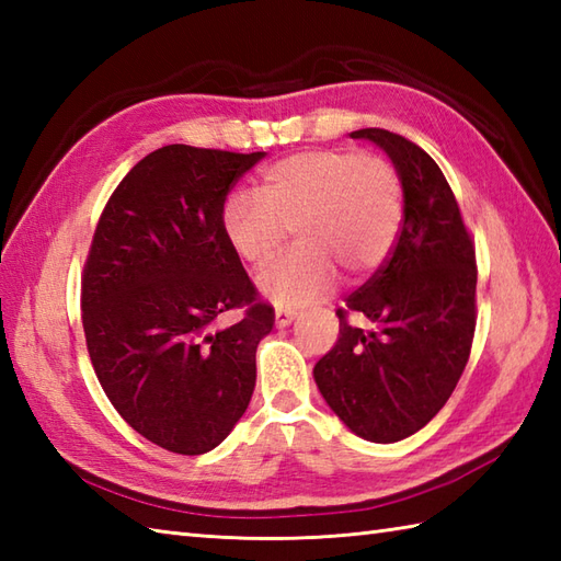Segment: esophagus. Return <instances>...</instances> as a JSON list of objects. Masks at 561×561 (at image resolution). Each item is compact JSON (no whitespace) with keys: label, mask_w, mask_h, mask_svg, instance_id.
Segmentation results:
<instances>
[{"label":"esophagus","mask_w":561,"mask_h":561,"mask_svg":"<svg viewBox=\"0 0 561 561\" xmlns=\"http://www.w3.org/2000/svg\"><path fill=\"white\" fill-rule=\"evenodd\" d=\"M296 316H299V313L291 311V308H277V311H274V325L287 328V325L294 323Z\"/></svg>","instance_id":"esophagus-1"}]
</instances>
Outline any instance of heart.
Masks as SVG:
<instances>
[{
	"instance_id": "1",
	"label": "heart",
	"mask_w": 561,
	"mask_h": 561,
	"mask_svg": "<svg viewBox=\"0 0 561 561\" xmlns=\"http://www.w3.org/2000/svg\"><path fill=\"white\" fill-rule=\"evenodd\" d=\"M402 183L392 163L344 149L291 153L260 178L257 195L226 199L221 229L233 253L260 267L296 233L287 257L257 274L267 299L299 306L325 296L337 270L362 277L396 245Z\"/></svg>"
}]
</instances>
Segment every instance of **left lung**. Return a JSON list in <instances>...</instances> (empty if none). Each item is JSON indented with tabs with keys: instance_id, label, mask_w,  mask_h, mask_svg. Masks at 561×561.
Segmentation results:
<instances>
[{
	"instance_id": "left-lung-1",
	"label": "left lung",
	"mask_w": 561,
	"mask_h": 561,
	"mask_svg": "<svg viewBox=\"0 0 561 561\" xmlns=\"http://www.w3.org/2000/svg\"><path fill=\"white\" fill-rule=\"evenodd\" d=\"M352 139H368L396 165L402 226L386 265L347 299L378 330L350 325L340 308V337L313 378L356 436L396 444L432 422L458 386L474 335L478 267L436 161L388 129H356Z\"/></svg>"
}]
</instances>
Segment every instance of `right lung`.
Masks as SVG:
<instances>
[{"mask_svg": "<svg viewBox=\"0 0 561 561\" xmlns=\"http://www.w3.org/2000/svg\"><path fill=\"white\" fill-rule=\"evenodd\" d=\"M262 157L151 151L115 187L83 267V335L105 396L137 434L181 456L231 434L274 325L221 229L226 195ZM243 305L236 327L216 328Z\"/></svg>", "mask_w": 561, "mask_h": 561, "instance_id": "right-lung-1", "label": "right lung"}]
</instances>
